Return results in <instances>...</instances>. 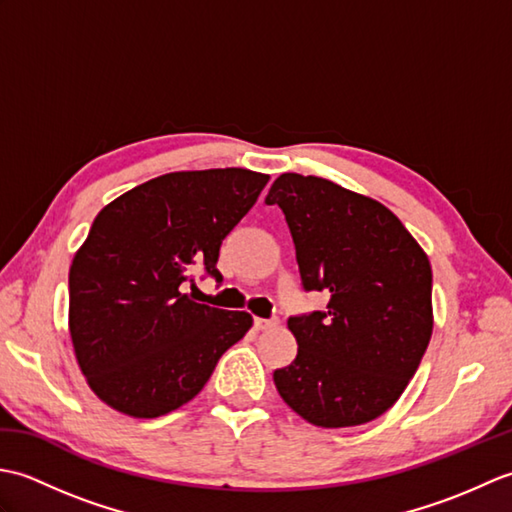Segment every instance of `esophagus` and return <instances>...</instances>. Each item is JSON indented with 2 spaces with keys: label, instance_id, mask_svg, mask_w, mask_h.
<instances>
[{
  "label": "esophagus",
  "instance_id": "esophagus-1",
  "mask_svg": "<svg viewBox=\"0 0 512 512\" xmlns=\"http://www.w3.org/2000/svg\"><path fill=\"white\" fill-rule=\"evenodd\" d=\"M277 328V321H268V319H255V330H273Z\"/></svg>",
  "mask_w": 512,
  "mask_h": 512
}]
</instances>
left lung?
I'll return each instance as SVG.
<instances>
[{"label": "left lung", "mask_w": 512, "mask_h": 512, "mask_svg": "<svg viewBox=\"0 0 512 512\" xmlns=\"http://www.w3.org/2000/svg\"><path fill=\"white\" fill-rule=\"evenodd\" d=\"M279 204L306 290L325 310L288 319L297 358L273 374L286 405L321 429L372 422L394 407L433 332L431 264L385 204L332 180L281 173Z\"/></svg>", "instance_id": "left-lung-1"}]
</instances>
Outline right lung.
Here are the masks:
<instances>
[{
	"label": "right lung",
	"instance_id": "right-lung-1",
	"mask_svg": "<svg viewBox=\"0 0 512 512\" xmlns=\"http://www.w3.org/2000/svg\"><path fill=\"white\" fill-rule=\"evenodd\" d=\"M270 176L226 167L173 171L118 195L70 266L68 328L76 363L107 407L158 418L187 405L220 356L253 325L248 312L195 303L182 286L217 281L222 239Z\"/></svg>",
	"mask_w": 512,
	"mask_h": 512
}]
</instances>
